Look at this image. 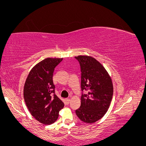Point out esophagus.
<instances>
[{
    "label": "esophagus",
    "instance_id": "obj_1",
    "mask_svg": "<svg viewBox=\"0 0 146 146\" xmlns=\"http://www.w3.org/2000/svg\"><path fill=\"white\" fill-rule=\"evenodd\" d=\"M66 102L68 104V103H70V98H67V99H66Z\"/></svg>",
    "mask_w": 146,
    "mask_h": 146
}]
</instances>
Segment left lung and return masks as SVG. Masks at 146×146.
Here are the masks:
<instances>
[{
  "label": "left lung",
  "mask_w": 146,
  "mask_h": 146,
  "mask_svg": "<svg viewBox=\"0 0 146 146\" xmlns=\"http://www.w3.org/2000/svg\"><path fill=\"white\" fill-rule=\"evenodd\" d=\"M81 69V106L76 110L79 119L88 123H94L107 112L113 96V84L105 68L89 56H78Z\"/></svg>",
  "instance_id": "obj_1"
}]
</instances>
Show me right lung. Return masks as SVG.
<instances>
[{
	"mask_svg": "<svg viewBox=\"0 0 146 146\" xmlns=\"http://www.w3.org/2000/svg\"><path fill=\"white\" fill-rule=\"evenodd\" d=\"M62 60L47 58L40 62L30 71L24 86V99L28 109L37 121L45 125L54 122L64 106L55 94L52 80L54 68Z\"/></svg>",
	"mask_w": 146,
	"mask_h": 146,
	"instance_id": "right-lung-1",
	"label": "right lung"
}]
</instances>
